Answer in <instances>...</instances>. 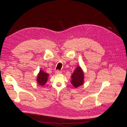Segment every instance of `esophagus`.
<instances>
[{"mask_svg": "<svg viewBox=\"0 0 127 127\" xmlns=\"http://www.w3.org/2000/svg\"><path fill=\"white\" fill-rule=\"evenodd\" d=\"M62 72L61 71H60L59 70H57L56 71H55V74H61Z\"/></svg>", "mask_w": 127, "mask_h": 127, "instance_id": "esophagus-1", "label": "esophagus"}]
</instances>
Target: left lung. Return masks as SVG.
I'll use <instances>...</instances> for the list:
<instances>
[{
    "instance_id": "8db88e82",
    "label": "left lung",
    "mask_w": 127,
    "mask_h": 127,
    "mask_svg": "<svg viewBox=\"0 0 127 127\" xmlns=\"http://www.w3.org/2000/svg\"><path fill=\"white\" fill-rule=\"evenodd\" d=\"M71 77V83L75 88H78L79 86L83 84L84 72L80 66H78L76 68Z\"/></svg>"
}]
</instances>
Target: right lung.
<instances>
[{
	"mask_svg": "<svg viewBox=\"0 0 127 127\" xmlns=\"http://www.w3.org/2000/svg\"><path fill=\"white\" fill-rule=\"evenodd\" d=\"M48 76L49 75L48 74H47L42 70H40L37 75L36 79L37 83L42 86H44L47 81Z\"/></svg>",
	"mask_w": 127,
	"mask_h": 127,
	"instance_id": "obj_1",
	"label": "right lung"
}]
</instances>
